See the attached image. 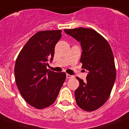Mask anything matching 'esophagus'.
<instances>
[{
    "label": "esophagus",
    "mask_w": 129,
    "mask_h": 129,
    "mask_svg": "<svg viewBox=\"0 0 129 129\" xmlns=\"http://www.w3.org/2000/svg\"><path fill=\"white\" fill-rule=\"evenodd\" d=\"M66 78L68 79H70V78H74V76H72V75H70V74H66Z\"/></svg>",
    "instance_id": "1"
}]
</instances>
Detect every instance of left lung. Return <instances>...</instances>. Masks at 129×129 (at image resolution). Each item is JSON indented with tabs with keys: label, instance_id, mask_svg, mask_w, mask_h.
I'll use <instances>...</instances> for the list:
<instances>
[{
	"label": "left lung",
	"instance_id": "obj_1",
	"mask_svg": "<svg viewBox=\"0 0 129 129\" xmlns=\"http://www.w3.org/2000/svg\"><path fill=\"white\" fill-rule=\"evenodd\" d=\"M65 33L80 42L82 68L88 70L86 81L77 77L79 87L75 90L78 106L91 112L103 105L109 98L116 79L112 49L105 38L94 29H64Z\"/></svg>",
	"mask_w": 129,
	"mask_h": 129
}]
</instances>
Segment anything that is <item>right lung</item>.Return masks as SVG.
<instances>
[{"label":"right lung","mask_w":129,"mask_h":129,"mask_svg":"<svg viewBox=\"0 0 129 129\" xmlns=\"http://www.w3.org/2000/svg\"><path fill=\"white\" fill-rule=\"evenodd\" d=\"M61 30L41 31L29 39L19 52L15 66V82L21 96L37 109L55 101L66 78L65 72L47 69L52 61Z\"/></svg>","instance_id":"add662e5"}]
</instances>
